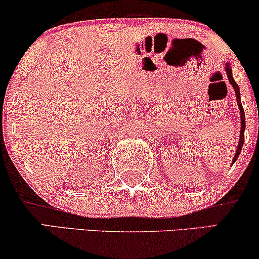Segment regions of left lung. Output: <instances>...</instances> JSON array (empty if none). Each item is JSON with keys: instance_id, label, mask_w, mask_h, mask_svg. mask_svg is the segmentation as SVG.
Listing matches in <instances>:
<instances>
[{"instance_id": "1", "label": "left lung", "mask_w": 259, "mask_h": 259, "mask_svg": "<svg viewBox=\"0 0 259 259\" xmlns=\"http://www.w3.org/2000/svg\"><path fill=\"white\" fill-rule=\"evenodd\" d=\"M226 73H227V78L230 80V83L232 84L233 89H234V93H236V97H237V103H238V108H239V113H240V120H241V127H240V137H239V144H238V147H237V151H236V154H234L233 159H232V164L236 162L238 159V157H239L240 154V151L243 149V144H244V131H245V112L243 109V106H241V101H240V92H239V87L236 83V80L233 79V76H232V69H231V65L230 63L226 62Z\"/></svg>"}]
</instances>
